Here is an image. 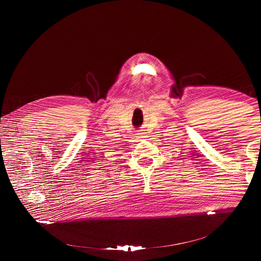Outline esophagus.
<instances>
[{
	"mask_svg": "<svg viewBox=\"0 0 261 261\" xmlns=\"http://www.w3.org/2000/svg\"><path fill=\"white\" fill-rule=\"evenodd\" d=\"M146 135H147V134H146L145 132H139V133H138V137H139V138H145Z\"/></svg>",
	"mask_w": 261,
	"mask_h": 261,
	"instance_id": "1",
	"label": "esophagus"
}]
</instances>
